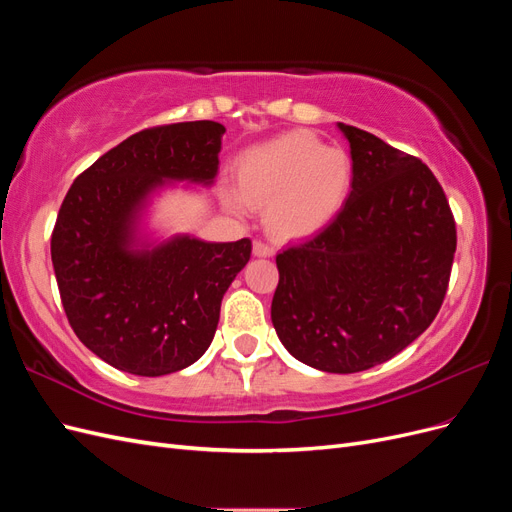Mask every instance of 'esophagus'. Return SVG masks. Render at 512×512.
Returning a JSON list of instances; mask_svg holds the SVG:
<instances>
[{"instance_id":"34e87169","label":"esophagus","mask_w":512,"mask_h":512,"mask_svg":"<svg viewBox=\"0 0 512 512\" xmlns=\"http://www.w3.org/2000/svg\"><path fill=\"white\" fill-rule=\"evenodd\" d=\"M254 254H256V256H273V254H275V247L269 245L267 241L256 239V241H254Z\"/></svg>"}]
</instances>
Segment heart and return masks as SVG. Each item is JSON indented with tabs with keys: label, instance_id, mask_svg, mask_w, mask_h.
I'll return each instance as SVG.
<instances>
[{
	"label": "heart",
	"instance_id": "heart-1",
	"mask_svg": "<svg viewBox=\"0 0 512 512\" xmlns=\"http://www.w3.org/2000/svg\"><path fill=\"white\" fill-rule=\"evenodd\" d=\"M235 207L267 209V228L280 239H305L344 209L354 164L344 149L309 132H288L247 149L235 164Z\"/></svg>",
	"mask_w": 512,
	"mask_h": 512
}]
</instances>
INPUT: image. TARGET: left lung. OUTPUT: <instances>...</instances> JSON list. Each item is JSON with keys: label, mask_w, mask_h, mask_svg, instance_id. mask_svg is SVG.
<instances>
[{"label": "left lung", "mask_w": 512, "mask_h": 512, "mask_svg": "<svg viewBox=\"0 0 512 512\" xmlns=\"http://www.w3.org/2000/svg\"><path fill=\"white\" fill-rule=\"evenodd\" d=\"M339 130L352 192L327 228L277 254L271 320L294 359L354 374L393 359L438 316L457 228L421 160L346 123Z\"/></svg>", "instance_id": "1"}]
</instances>
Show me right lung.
<instances>
[{"label":"right lung","instance_id":"1","mask_svg":"<svg viewBox=\"0 0 512 512\" xmlns=\"http://www.w3.org/2000/svg\"><path fill=\"white\" fill-rule=\"evenodd\" d=\"M226 128L183 121L147 128L74 179L51 235L59 297L76 337L134 376H164L205 354L224 292L252 241L175 237L134 250V224L164 179L211 183Z\"/></svg>","mask_w":512,"mask_h":512}]
</instances>
